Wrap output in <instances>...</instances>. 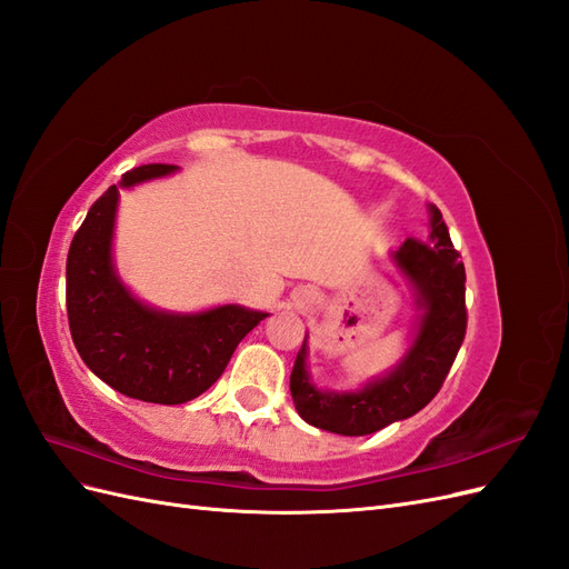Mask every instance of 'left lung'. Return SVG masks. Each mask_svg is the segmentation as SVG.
Returning a JSON list of instances; mask_svg holds the SVG:
<instances>
[{
    "label": "left lung",
    "mask_w": 569,
    "mask_h": 569,
    "mask_svg": "<svg viewBox=\"0 0 569 569\" xmlns=\"http://www.w3.org/2000/svg\"><path fill=\"white\" fill-rule=\"evenodd\" d=\"M429 213L432 232L427 242L406 239L393 253L396 266L410 280L422 308L420 330L412 347L387 377L360 391L335 393L318 391L311 385L303 341L289 377V389L299 416L308 425L343 437H363L380 432L396 420L416 416L439 393L468 330V308L460 253L453 249L441 211L429 206Z\"/></svg>",
    "instance_id": "obj_1"
}]
</instances>
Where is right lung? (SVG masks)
<instances>
[{
  "mask_svg": "<svg viewBox=\"0 0 569 569\" xmlns=\"http://www.w3.org/2000/svg\"><path fill=\"white\" fill-rule=\"evenodd\" d=\"M178 166L132 168L120 187L170 176ZM118 187L101 194L66 258L68 327L80 358L99 380L137 401L178 406L209 389L268 313L218 306L197 316L153 311L130 297L111 263Z\"/></svg>",
  "mask_w": 569,
  "mask_h": 569,
  "instance_id": "right-lung-1",
  "label": "right lung"
}]
</instances>
